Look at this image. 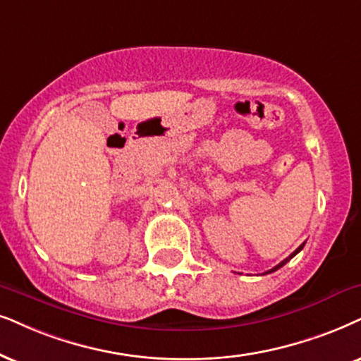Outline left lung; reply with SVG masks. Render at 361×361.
<instances>
[{"mask_svg":"<svg viewBox=\"0 0 361 361\" xmlns=\"http://www.w3.org/2000/svg\"><path fill=\"white\" fill-rule=\"evenodd\" d=\"M303 246H305V243H303V245H300V246H298V248H296V250H295V252H293V253H291V255H290V257H288V258H285V259H283V262H281V263H278V264H276V267H275V268H271V270H268V271H267V273H273V271H276V270H280V268H281V267H283V264H286V263H288V262H290V259H291V258H293V257H295V255H296V253H300V252H302V250H303Z\"/></svg>","mask_w":361,"mask_h":361,"instance_id":"8db88e82","label":"left lung"}]
</instances>
